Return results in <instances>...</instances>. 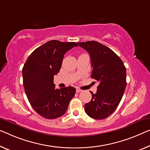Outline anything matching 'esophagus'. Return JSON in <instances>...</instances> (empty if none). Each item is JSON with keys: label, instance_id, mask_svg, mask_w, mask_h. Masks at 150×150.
<instances>
[{"label": "esophagus", "instance_id": "1", "mask_svg": "<svg viewBox=\"0 0 150 150\" xmlns=\"http://www.w3.org/2000/svg\"><path fill=\"white\" fill-rule=\"evenodd\" d=\"M80 92H82V90H80L79 88H76V93H80Z\"/></svg>", "mask_w": 150, "mask_h": 150}]
</instances>
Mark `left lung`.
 Instances as JSON below:
<instances>
[{"instance_id": "8db88e82", "label": "left lung", "mask_w": 150, "mask_h": 150, "mask_svg": "<svg viewBox=\"0 0 150 150\" xmlns=\"http://www.w3.org/2000/svg\"><path fill=\"white\" fill-rule=\"evenodd\" d=\"M77 44L88 52L93 68L91 78L100 82L96 93L91 92L92 99L84 105V110L93 119H105L115 111L123 97L127 85L126 68L112 50L98 41Z\"/></svg>"}]
</instances>
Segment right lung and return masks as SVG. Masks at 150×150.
Here are the masks:
<instances>
[{"label": "right lung", "mask_w": 150, "mask_h": 150, "mask_svg": "<svg viewBox=\"0 0 150 150\" xmlns=\"http://www.w3.org/2000/svg\"><path fill=\"white\" fill-rule=\"evenodd\" d=\"M78 45L75 42L47 41L35 49L23 68V86L33 109L45 119H56L65 114L76 88H56L54 76L59 72L64 55Z\"/></svg>", "instance_id": "add662e5"}]
</instances>
